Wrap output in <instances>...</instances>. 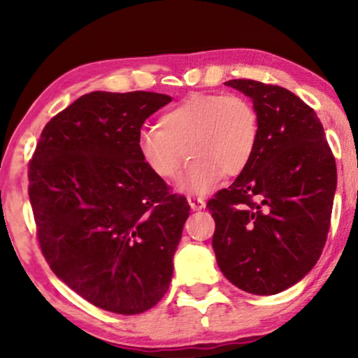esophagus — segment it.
<instances>
[{
	"mask_svg": "<svg viewBox=\"0 0 358 358\" xmlns=\"http://www.w3.org/2000/svg\"><path fill=\"white\" fill-rule=\"evenodd\" d=\"M189 205L192 210H202L205 208V200L200 197H189Z\"/></svg>",
	"mask_w": 358,
	"mask_h": 358,
	"instance_id": "obj_1",
	"label": "esophagus"
}]
</instances>
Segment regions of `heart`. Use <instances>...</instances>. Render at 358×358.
Segmentation results:
<instances>
[{
  "instance_id": "heart-1",
  "label": "heart",
  "mask_w": 358,
  "mask_h": 358,
  "mask_svg": "<svg viewBox=\"0 0 358 358\" xmlns=\"http://www.w3.org/2000/svg\"><path fill=\"white\" fill-rule=\"evenodd\" d=\"M261 140V119L248 97L192 94L164 112L159 127L138 135L141 159L161 180L179 176L185 155L190 163L180 189L203 194L224 174L238 176L251 164Z\"/></svg>"
}]
</instances>
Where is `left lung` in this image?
Here are the masks:
<instances>
[{"label": "left lung", "mask_w": 358, "mask_h": 358, "mask_svg": "<svg viewBox=\"0 0 358 358\" xmlns=\"http://www.w3.org/2000/svg\"><path fill=\"white\" fill-rule=\"evenodd\" d=\"M251 97L261 140L251 164L207 202L220 271L254 295H275L315 267L331 227L334 155L315 109L285 87L224 83Z\"/></svg>", "instance_id": "left-lung-1"}]
</instances>
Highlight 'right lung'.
Returning <instances> with one entry per match:
<instances>
[{
    "label": "right lung",
    "mask_w": 358,
    "mask_h": 358,
    "mask_svg": "<svg viewBox=\"0 0 358 358\" xmlns=\"http://www.w3.org/2000/svg\"><path fill=\"white\" fill-rule=\"evenodd\" d=\"M171 102L159 92L81 96L52 117L29 161L41 251L91 305L138 315L168 292L190 213L141 159L145 120Z\"/></svg>",
    "instance_id": "1"
}]
</instances>
